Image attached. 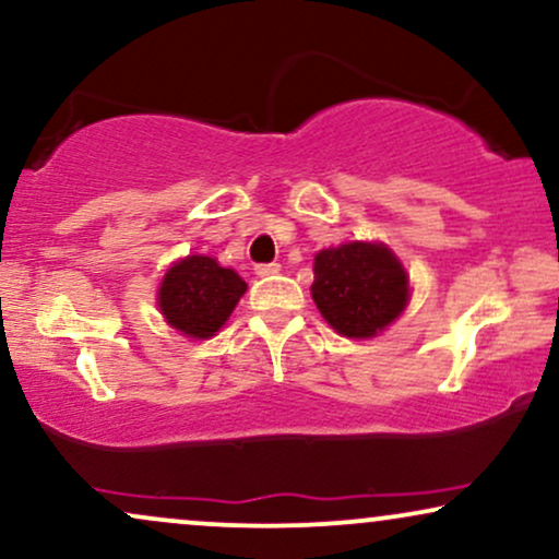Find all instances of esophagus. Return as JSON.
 <instances>
[{
    "label": "esophagus",
    "mask_w": 559,
    "mask_h": 559,
    "mask_svg": "<svg viewBox=\"0 0 559 559\" xmlns=\"http://www.w3.org/2000/svg\"><path fill=\"white\" fill-rule=\"evenodd\" d=\"M254 273H258L260 278H271V275L281 273V265L278 262H262V265H254Z\"/></svg>",
    "instance_id": "obj_1"
}]
</instances>
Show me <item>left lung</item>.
Here are the masks:
<instances>
[{
  "label": "left lung",
  "instance_id": "8db88e82",
  "mask_svg": "<svg viewBox=\"0 0 559 559\" xmlns=\"http://www.w3.org/2000/svg\"><path fill=\"white\" fill-rule=\"evenodd\" d=\"M312 299L335 333L372 338L408 305V275L378 241H348L314 254Z\"/></svg>",
  "mask_w": 559,
  "mask_h": 559
}]
</instances>
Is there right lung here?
<instances>
[{
	"instance_id": "obj_1",
	"label": "right lung",
	"mask_w": 559,
	"mask_h": 559,
	"mask_svg": "<svg viewBox=\"0 0 559 559\" xmlns=\"http://www.w3.org/2000/svg\"><path fill=\"white\" fill-rule=\"evenodd\" d=\"M247 284L231 267L205 254L174 262L158 286V309L171 328L190 338H211L234 312Z\"/></svg>"
}]
</instances>
